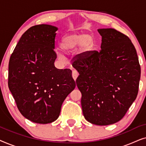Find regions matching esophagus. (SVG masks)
Masks as SVG:
<instances>
[{"mask_svg":"<svg viewBox=\"0 0 146 146\" xmlns=\"http://www.w3.org/2000/svg\"><path fill=\"white\" fill-rule=\"evenodd\" d=\"M72 77H73L74 80H76V78H77V77L78 76L79 74L76 70H72Z\"/></svg>","mask_w":146,"mask_h":146,"instance_id":"1","label":"esophagus"}]
</instances>
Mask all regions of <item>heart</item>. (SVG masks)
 <instances>
[{
	"instance_id": "b5f03b06",
	"label": "heart",
	"mask_w": 146,
	"mask_h": 146,
	"mask_svg": "<svg viewBox=\"0 0 146 146\" xmlns=\"http://www.w3.org/2000/svg\"><path fill=\"white\" fill-rule=\"evenodd\" d=\"M60 46L62 52L66 54L72 52L76 47L78 46V54L84 56L92 50L94 38L92 35L86 36L82 34H68L62 38ZM58 57L60 60H62L64 58L60 53L58 54Z\"/></svg>"
}]
</instances>
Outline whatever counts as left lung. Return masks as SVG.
<instances>
[{"instance_id": "left-lung-1", "label": "left lung", "mask_w": 146, "mask_h": 146, "mask_svg": "<svg viewBox=\"0 0 146 146\" xmlns=\"http://www.w3.org/2000/svg\"><path fill=\"white\" fill-rule=\"evenodd\" d=\"M101 50L91 51L72 63L76 82L88 121L113 124L124 116L138 92L141 69L136 50L127 36L113 29H99Z\"/></svg>"}]
</instances>
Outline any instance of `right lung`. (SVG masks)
<instances>
[{"mask_svg":"<svg viewBox=\"0 0 146 146\" xmlns=\"http://www.w3.org/2000/svg\"><path fill=\"white\" fill-rule=\"evenodd\" d=\"M58 28L35 25L22 35L9 64V88L20 112L37 123H52L62 104L75 88L70 69L54 66Z\"/></svg>","mask_w":146,"mask_h":146,"instance_id":"1","label":"right lung"}]
</instances>
